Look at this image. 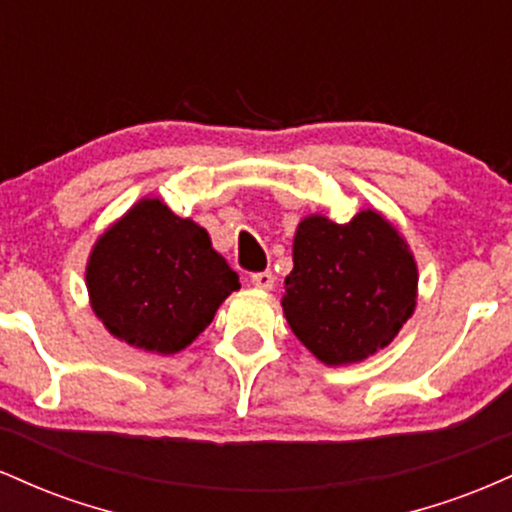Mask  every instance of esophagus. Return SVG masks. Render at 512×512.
Here are the masks:
<instances>
[{
    "mask_svg": "<svg viewBox=\"0 0 512 512\" xmlns=\"http://www.w3.org/2000/svg\"><path fill=\"white\" fill-rule=\"evenodd\" d=\"M250 281H252V286H257V289H262V291L274 289V274L269 272V269H264V272H255L250 276Z\"/></svg>",
    "mask_w": 512,
    "mask_h": 512,
    "instance_id": "34e87169",
    "label": "esophagus"
}]
</instances>
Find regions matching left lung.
Wrapping results in <instances>:
<instances>
[{
	"mask_svg": "<svg viewBox=\"0 0 512 512\" xmlns=\"http://www.w3.org/2000/svg\"><path fill=\"white\" fill-rule=\"evenodd\" d=\"M416 262L378 211L349 223L308 216L293 238L284 315L327 366L356 363L397 337L416 305Z\"/></svg>",
	"mask_w": 512,
	"mask_h": 512,
	"instance_id": "1",
	"label": "left lung"
}]
</instances>
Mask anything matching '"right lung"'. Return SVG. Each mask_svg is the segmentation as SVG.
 <instances>
[{
    "mask_svg": "<svg viewBox=\"0 0 512 512\" xmlns=\"http://www.w3.org/2000/svg\"><path fill=\"white\" fill-rule=\"evenodd\" d=\"M86 286L93 310L117 339L156 354L192 344L228 293L240 289L209 233L161 199H142L103 233L88 260Z\"/></svg>",
    "mask_w": 512,
    "mask_h": 512,
    "instance_id": "right-lung-1",
    "label": "right lung"
}]
</instances>
